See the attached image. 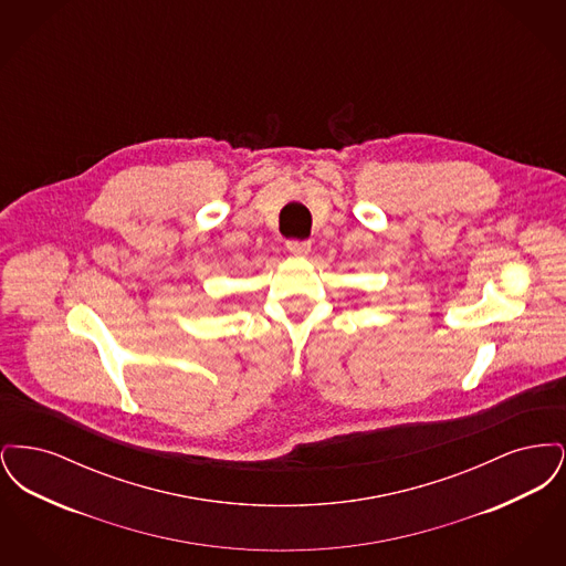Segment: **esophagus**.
<instances>
[{
  "mask_svg": "<svg viewBox=\"0 0 566 566\" xmlns=\"http://www.w3.org/2000/svg\"><path fill=\"white\" fill-rule=\"evenodd\" d=\"M286 248L293 252V254H307L310 252V248H312V242L310 240H289L286 242Z\"/></svg>",
  "mask_w": 566,
  "mask_h": 566,
  "instance_id": "esophagus-1",
  "label": "esophagus"
}]
</instances>
